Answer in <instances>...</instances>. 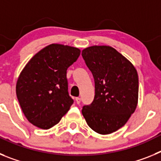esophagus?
Here are the masks:
<instances>
[{
    "instance_id": "esophagus-1",
    "label": "esophagus",
    "mask_w": 161,
    "mask_h": 161,
    "mask_svg": "<svg viewBox=\"0 0 161 161\" xmlns=\"http://www.w3.org/2000/svg\"><path fill=\"white\" fill-rule=\"evenodd\" d=\"M80 100H81V99H80V97H76V102L77 104L80 103Z\"/></svg>"
}]
</instances>
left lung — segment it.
Returning <instances> with one entry per match:
<instances>
[{
    "label": "left lung",
    "instance_id": "obj_1",
    "mask_svg": "<svg viewBox=\"0 0 161 161\" xmlns=\"http://www.w3.org/2000/svg\"><path fill=\"white\" fill-rule=\"evenodd\" d=\"M81 55L95 84L93 102L83 106L82 114L97 133H113L124 126L136 110L139 93L137 71L111 47H89Z\"/></svg>",
    "mask_w": 161,
    "mask_h": 161
}]
</instances>
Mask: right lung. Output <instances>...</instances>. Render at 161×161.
<instances>
[{"mask_svg": "<svg viewBox=\"0 0 161 161\" xmlns=\"http://www.w3.org/2000/svg\"><path fill=\"white\" fill-rule=\"evenodd\" d=\"M80 54L78 48L51 44L23 68L17 82L16 93L22 112L33 125L49 129L68 111L73 99L68 93L67 69Z\"/></svg>", "mask_w": 161, "mask_h": 161, "instance_id": "obj_1", "label": "right lung"}]
</instances>
